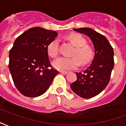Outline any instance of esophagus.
<instances>
[{"instance_id":"obj_1","label":"esophagus","mask_w":126,"mask_h":126,"mask_svg":"<svg viewBox=\"0 0 126 126\" xmlns=\"http://www.w3.org/2000/svg\"><path fill=\"white\" fill-rule=\"evenodd\" d=\"M59 72L63 74H66L67 73V71H62V70H61V71H59Z\"/></svg>"}]
</instances>
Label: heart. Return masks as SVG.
<instances>
[{
    "label": "heart",
    "mask_w": 126,
    "mask_h": 126,
    "mask_svg": "<svg viewBox=\"0 0 126 126\" xmlns=\"http://www.w3.org/2000/svg\"><path fill=\"white\" fill-rule=\"evenodd\" d=\"M68 38L76 46L71 56L73 57H61L52 63L55 68L59 70H67L76 68L79 63L82 65H86L93 57V49L86 45V40L84 36L77 33H72ZM47 52L51 58H57L59 55V40L55 38L47 46Z\"/></svg>",
    "instance_id": "obj_1"
}]
</instances>
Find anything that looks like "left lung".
<instances>
[{
	"mask_svg": "<svg viewBox=\"0 0 126 126\" xmlns=\"http://www.w3.org/2000/svg\"><path fill=\"white\" fill-rule=\"evenodd\" d=\"M90 37L94 47V57L90 65L77 73L76 81L70 86L80 97L90 98L100 94L108 85L114 67L113 48L105 36L88 28L74 29Z\"/></svg>",
	"mask_w": 126,
	"mask_h": 126,
	"instance_id": "1",
	"label": "left lung"
}]
</instances>
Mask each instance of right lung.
<instances>
[{
  "label": "right lung",
  "mask_w": 126,
  "mask_h": 126,
  "mask_svg": "<svg viewBox=\"0 0 126 126\" xmlns=\"http://www.w3.org/2000/svg\"><path fill=\"white\" fill-rule=\"evenodd\" d=\"M55 31L35 27L24 32L10 50L9 68L19 93L28 97L43 94L59 71L50 65L47 46Z\"/></svg>",
  "instance_id": "add662e5"
}]
</instances>
